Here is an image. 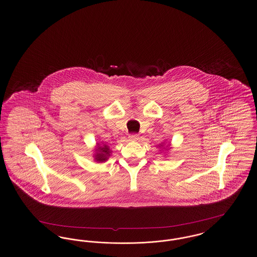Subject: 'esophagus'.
<instances>
[{"label":"esophagus","mask_w":257,"mask_h":257,"mask_svg":"<svg viewBox=\"0 0 257 257\" xmlns=\"http://www.w3.org/2000/svg\"><path fill=\"white\" fill-rule=\"evenodd\" d=\"M129 140L133 141V142H137L139 140V135L138 134H131V135H129Z\"/></svg>","instance_id":"obj_1"}]
</instances>
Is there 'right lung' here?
Listing matches in <instances>:
<instances>
[{"instance_id":"right-lung-1","label":"right lung","mask_w":257,"mask_h":257,"mask_svg":"<svg viewBox=\"0 0 257 257\" xmlns=\"http://www.w3.org/2000/svg\"><path fill=\"white\" fill-rule=\"evenodd\" d=\"M97 150H98V153H96V155H95V160L97 162H105L108 159L109 154H110V150H109L108 146L104 145L102 147V146L98 145Z\"/></svg>"}]
</instances>
